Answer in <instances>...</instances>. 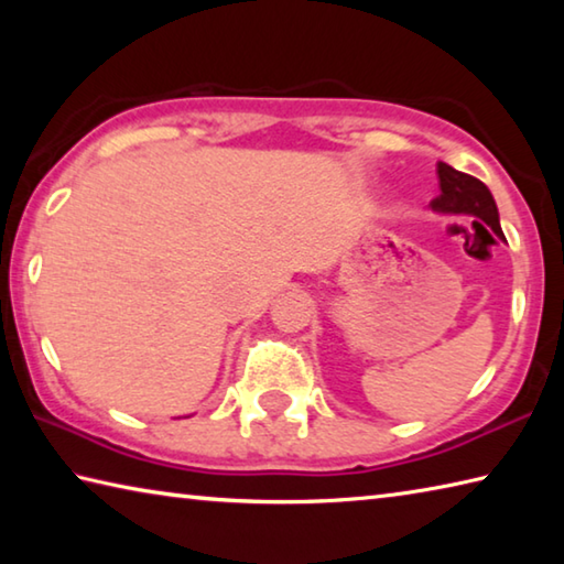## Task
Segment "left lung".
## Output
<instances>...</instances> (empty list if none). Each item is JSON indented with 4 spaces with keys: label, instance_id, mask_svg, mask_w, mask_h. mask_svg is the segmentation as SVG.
Wrapping results in <instances>:
<instances>
[{
    "label": "left lung",
    "instance_id": "1",
    "mask_svg": "<svg viewBox=\"0 0 564 564\" xmlns=\"http://www.w3.org/2000/svg\"><path fill=\"white\" fill-rule=\"evenodd\" d=\"M437 178H441V196L433 198L431 206L441 214H470L488 224L495 234L502 236L498 206L490 188L480 178L463 174L447 164H437Z\"/></svg>",
    "mask_w": 564,
    "mask_h": 564
}]
</instances>
